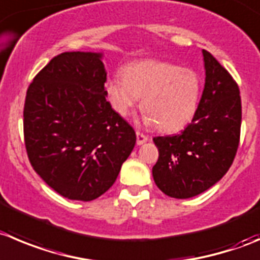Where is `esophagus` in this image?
I'll return each instance as SVG.
<instances>
[{"instance_id": "obj_1", "label": "esophagus", "mask_w": 260, "mask_h": 260, "mask_svg": "<svg viewBox=\"0 0 260 260\" xmlns=\"http://www.w3.org/2000/svg\"><path fill=\"white\" fill-rule=\"evenodd\" d=\"M147 140H148L147 135H144V134H143V133L137 132V144H138V145L144 144V143L147 142Z\"/></svg>"}]
</instances>
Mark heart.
Masks as SVG:
<instances>
[{
	"mask_svg": "<svg viewBox=\"0 0 260 260\" xmlns=\"http://www.w3.org/2000/svg\"><path fill=\"white\" fill-rule=\"evenodd\" d=\"M105 90L111 107L120 116H127L143 98L145 121L155 123L160 132L175 133L195 116L202 79L191 69L145 60L125 66L122 76L108 79Z\"/></svg>",
	"mask_w": 260,
	"mask_h": 260,
	"instance_id": "obj_1",
	"label": "heart"
}]
</instances>
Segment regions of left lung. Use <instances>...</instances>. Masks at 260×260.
<instances>
[{
    "label": "left lung",
    "instance_id": "8db88e82",
    "mask_svg": "<svg viewBox=\"0 0 260 260\" xmlns=\"http://www.w3.org/2000/svg\"><path fill=\"white\" fill-rule=\"evenodd\" d=\"M206 84L191 122L181 134L157 137L155 185L166 195L187 199L218 182L231 167L240 142L241 98L229 71L203 49Z\"/></svg>",
    "mask_w": 260,
    "mask_h": 260
}]
</instances>
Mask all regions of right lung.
<instances>
[{
  "label": "right lung",
  "mask_w": 260,
  "mask_h": 260,
  "mask_svg": "<svg viewBox=\"0 0 260 260\" xmlns=\"http://www.w3.org/2000/svg\"><path fill=\"white\" fill-rule=\"evenodd\" d=\"M102 53L63 52L33 79L24 105V140L34 171L71 200L105 194L137 135L106 100Z\"/></svg>",
  "instance_id": "1"
}]
</instances>
